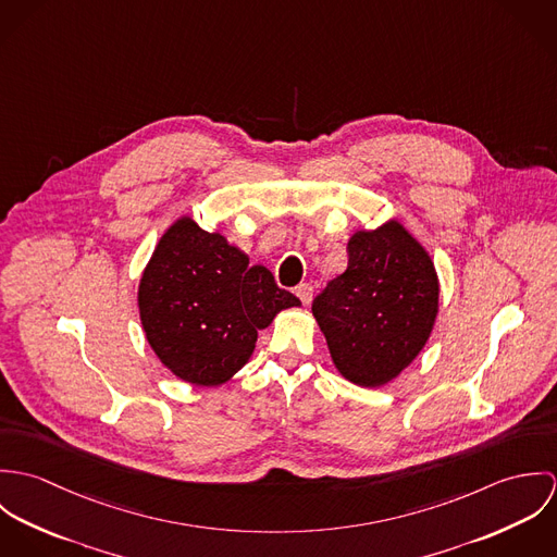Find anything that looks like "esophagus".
<instances>
[{"label": "esophagus", "mask_w": 557, "mask_h": 557, "mask_svg": "<svg viewBox=\"0 0 557 557\" xmlns=\"http://www.w3.org/2000/svg\"><path fill=\"white\" fill-rule=\"evenodd\" d=\"M296 296L302 300L305 307H309L311 300H313V287H311L309 283H300V285L296 287Z\"/></svg>", "instance_id": "34e87169"}]
</instances>
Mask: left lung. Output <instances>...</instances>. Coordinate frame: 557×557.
I'll return each instance as SVG.
<instances>
[{"mask_svg": "<svg viewBox=\"0 0 557 557\" xmlns=\"http://www.w3.org/2000/svg\"><path fill=\"white\" fill-rule=\"evenodd\" d=\"M347 270L313 300L338 373L364 388L393 382L431 336L440 281L422 244L398 221L347 242Z\"/></svg>", "mask_w": 557, "mask_h": 557, "instance_id": "left-lung-1", "label": "left lung"}]
</instances>
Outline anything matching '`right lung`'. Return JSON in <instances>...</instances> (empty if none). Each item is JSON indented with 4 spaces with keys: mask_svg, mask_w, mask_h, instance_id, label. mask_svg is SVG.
Returning a JSON list of instances; mask_svg holds the SVG:
<instances>
[{
    "mask_svg": "<svg viewBox=\"0 0 557 557\" xmlns=\"http://www.w3.org/2000/svg\"><path fill=\"white\" fill-rule=\"evenodd\" d=\"M139 315L160 362L195 386L232 380L252 356L257 330L300 300L225 236L177 219L139 283Z\"/></svg>",
    "mask_w": 557,
    "mask_h": 557,
    "instance_id": "1",
    "label": "right lung"
}]
</instances>
